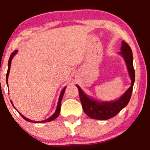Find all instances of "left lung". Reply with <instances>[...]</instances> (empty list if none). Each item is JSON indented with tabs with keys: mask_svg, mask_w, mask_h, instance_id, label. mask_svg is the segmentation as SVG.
I'll return each instance as SVG.
<instances>
[{
	"mask_svg": "<svg viewBox=\"0 0 150 150\" xmlns=\"http://www.w3.org/2000/svg\"><path fill=\"white\" fill-rule=\"evenodd\" d=\"M121 51L119 53L124 58L128 68L129 75L131 79V86L128 89L118 100L113 101H98L89 98L78 85L79 96L82 105V108L86 114L90 118L97 120H107L116 116L118 113L127 106L132 95V87L135 82V70L133 68V56L130 46L122 42Z\"/></svg>",
	"mask_w": 150,
	"mask_h": 150,
	"instance_id": "obj_1",
	"label": "left lung"
}]
</instances>
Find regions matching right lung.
I'll list each match as a JSON object with an SVG mask.
<instances>
[{
    "label": "right lung",
    "instance_id": "1",
    "mask_svg": "<svg viewBox=\"0 0 150 150\" xmlns=\"http://www.w3.org/2000/svg\"><path fill=\"white\" fill-rule=\"evenodd\" d=\"M17 52H18V51L17 50H15L14 52H13L11 53V55H10V58H9V61H8V72H7V74H6V82H7V85H8V75H9V73H10V65H11V61H12V59H13V56H15V54H16ZM65 89H66V87H64L63 88V90H62V92L61 93V94H60V97H59V99H58V105H57V108H56V111H55V113H53V115H52L51 117H49V118H47V119L44 120H42V121H34V120H30L29 118H27L26 117H25L24 116H22V115L19 112L20 115H21L22 118H24V119L27 120V121L29 122H33V123H46V122H49V121H51V120L56 119L57 117L59 116V113H60V111H61V100L62 99H63V94H64V92H65ZM11 101L12 104H13V102Z\"/></svg>",
    "mask_w": 150,
    "mask_h": 150
}]
</instances>
